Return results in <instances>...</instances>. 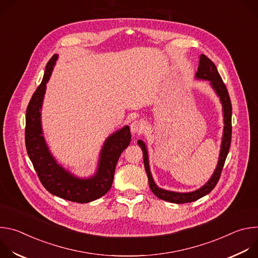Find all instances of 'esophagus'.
Instances as JSON below:
<instances>
[{"mask_svg":"<svg viewBox=\"0 0 258 258\" xmlns=\"http://www.w3.org/2000/svg\"><path fill=\"white\" fill-rule=\"evenodd\" d=\"M143 128H144L143 123L141 121H139V120H135L131 124V132H132V134L141 133L143 131Z\"/></svg>","mask_w":258,"mask_h":258,"instance_id":"obj_1","label":"esophagus"}]
</instances>
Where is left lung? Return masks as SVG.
Here are the masks:
<instances>
[{
	"mask_svg": "<svg viewBox=\"0 0 258 258\" xmlns=\"http://www.w3.org/2000/svg\"><path fill=\"white\" fill-rule=\"evenodd\" d=\"M195 77L198 80L209 81L212 89L215 91L216 95L219 97L220 102H222V104H223L224 123H225L223 141H222V146H220V153H219V157H218L217 166H216L212 176L210 177V179L200 189L193 191V192H189V193L172 192V191L163 190V189L157 187L155 181L153 180V177H152V174L150 171L148 152H147L146 145L143 141H141V140L138 141V144L143 151L144 165H145L147 175H148L149 186H150L151 191L159 199H162V200H165V201H168L171 203H176V204L189 203V202L196 201V200L202 198L203 196L207 195L214 189V187L216 186V183L220 177V173H222L223 167L225 165V161H226V158H227L229 150H230L231 140H232V103H231V99L229 96V92H228L227 87L224 84L222 78H220L214 63L203 54L200 55L198 71L196 72Z\"/></svg>",
	"mask_w": 258,
	"mask_h": 258,
	"instance_id": "8db88e82",
	"label": "left lung"
}]
</instances>
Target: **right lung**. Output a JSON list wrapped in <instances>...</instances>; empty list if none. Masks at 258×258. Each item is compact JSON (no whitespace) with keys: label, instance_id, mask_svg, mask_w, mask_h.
Here are the masks:
<instances>
[{"label":"right lung","instance_id":"right-lung-1","mask_svg":"<svg viewBox=\"0 0 258 258\" xmlns=\"http://www.w3.org/2000/svg\"><path fill=\"white\" fill-rule=\"evenodd\" d=\"M57 59L58 55L55 54L48 62L43 81L33 93L27 106L26 151L47 191L68 201L88 203L104 196L111 188L116 163L120 154L131 143V131L130 126L125 125L106 139L100 153L97 171L93 176L78 177L59 165L49 151L41 122V109L46 85Z\"/></svg>","mask_w":258,"mask_h":258}]
</instances>
